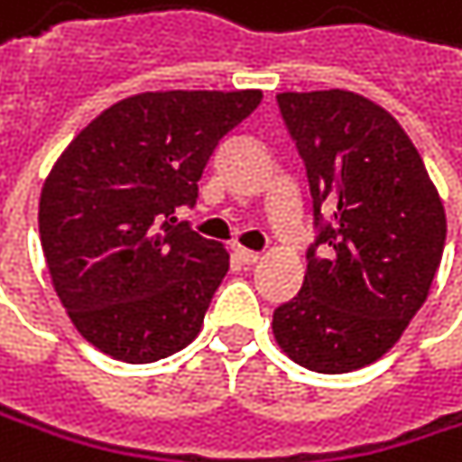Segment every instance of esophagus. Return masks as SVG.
Instances as JSON below:
<instances>
[{"instance_id": "34e87169", "label": "esophagus", "mask_w": 462, "mask_h": 462, "mask_svg": "<svg viewBox=\"0 0 462 462\" xmlns=\"http://www.w3.org/2000/svg\"><path fill=\"white\" fill-rule=\"evenodd\" d=\"M234 255H236L242 263H255V261L261 258V253H255V250H247V247H242V245H236V247H234Z\"/></svg>"}]
</instances>
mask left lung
I'll list each match as a JSON object with an SVG mask.
<instances>
[{
    "instance_id": "8db88e82",
    "label": "left lung",
    "mask_w": 462,
    "mask_h": 462,
    "mask_svg": "<svg viewBox=\"0 0 462 462\" xmlns=\"http://www.w3.org/2000/svg\"><path fill=\"white\" fill-rule=\"evenodd\" d=\"M277 106L321 231L272 332L297 365L351 373L381 359L425 305L447 242L444 204L406 130L373 100L324 89L282 92Z\"/></svg>"
}]
</instances>
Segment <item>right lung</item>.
<instances>
[{"label": "right lung", "instance_id": "obj_1", "mask_svg": "<svg viewBox=\"0 0 462 462\" xmlns=\"http://www.w3.org/2000/svg\"><path fill=\"white\" fill-rule=\"evenodd\" d=\"M242 92H143L95 116L40 193V242L73 327L146 365L196 340L228 272L223 245L174 217L193 207L220 138L261 103Z\"/></svg>", "mask_w": 462, "mask_h": 462}]
</instances>
